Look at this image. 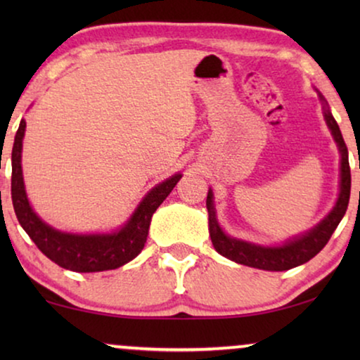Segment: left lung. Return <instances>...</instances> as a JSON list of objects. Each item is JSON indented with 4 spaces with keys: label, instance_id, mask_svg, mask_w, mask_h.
<instances>
[{
    "label": "left lung",
    "instance_id": "1",
    "mask_svg": "<svg viewBox=\"0 0 360 360\" xmlns=\"http://www.w3.org/2000/svg\"><path fill=\"white\" fill-rule=\"evenodd\" d=\"M319 100L323 105V116L324 121L331 131L333 139L338 144L339 154H341V174H339V195L336 205L333 210L319 221V223L307 233L295 236V238L285 240L283 244L278 245H262L254 244L249 240L233 238V236L226 234L223 228L216 218L214 208V196L213 190H208L206 196V210H208V228L210 238L213 243L216 252H219L223 257L233 260V262L248 265V267L270 270V272H282L293 267H298L309 259H313L324 245L328 244L338 224L341 223L342 216L346 214L349 196H351V169H349V154L346 142L342 139L341 129H339L336 120L331 115L328 101L318 91Z\"/></svg>",
    "mask_w": 360,
    "mask_h": 360
}]
</instances>
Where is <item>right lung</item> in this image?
Segmentation results:
<instances>
[{
  "mask_svg": "<svg viewBox=\"0 0 360 360\" xmlns=\"http://www.w3.org/2000/svg\"><path fill=\"white\" fill-rule=\"evenodd\" d=\"M24 132H26V121L21 120L19 129L14 136L11 152V198L19 224L34 240L39 250L52 262L72 272L112 270L137 257L144 249L152 214L170 195L176 181L181 179V174L169 176L147 191L129 219L111 233H65L44 223L29 203L21 167Z\"/></svg>",
  "mask_w": 360,
  "mask_h": 360,
  "instance_id": "obj_1",
  "label": "right lung"
}]
</instances>
